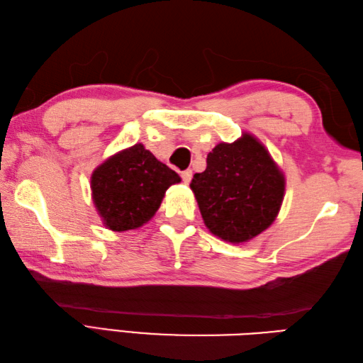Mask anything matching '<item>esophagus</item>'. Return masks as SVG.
I'll use <instances>...</instances> for the list:
<instances>
[{
    "label": "esophagus",
    "instance_id": "34e87169",
    "mask_svg": "<svg viewBox=\"0 0 363 363\" xmlns=\"http://www.w3.org/2000/svg\"><path fill=\"white\" fill-rule=\"evenodd\" d=\"M191 174H194V173H191V169H186V172H182V173H181L182 181L186 182V184H189V182L191 181Z\"/></svg>",
    "mask_w": 363,
    "mask_h": 363
}]
</instances>
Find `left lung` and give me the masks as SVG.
Returning <instances> with one entry per match:
<instances>
[{"mask_svg": "<svg viewBox=\"0 0 363 363\" xmlns=\"http://www.w3.org/2000/svg\"><path fill=\"white\" fill-rule=\"evenodd\" d=\"M206 228L230 243H245L273 225L285 176L257 137L243 133L207 154V168L190 182Z\"/></svg>", "mask_w": 363, "mask_h": 363, "instance_id": "obj_1", "label": "left lung"}]
</instances>
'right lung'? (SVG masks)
<instances>
[{
    "mask_svg": "<svg viewBox=\"0 0 363 363\" xmlns=\"http://www.w3.org/2000/svg\"><path fill=\"white\" fill-rule=\"evenodd\" d=\"M181 177L142 143L115 152L90 177L91 199L103 225L115 230L137 229L159 211L165 191Z\"/></svg>",
    "mask_w": 363,
    "mask_h": 363,
    "instance_id": "obj_1",
    "label": "right lung"
}]
</instances>
